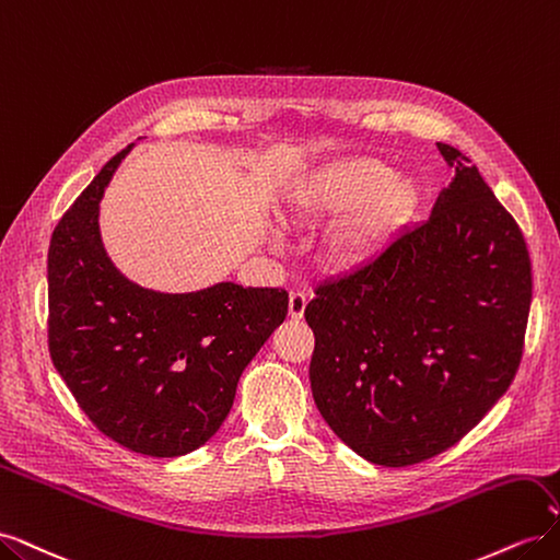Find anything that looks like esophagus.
<instances>
[{
  "label": "esophagus",
  "mask_w": 560,
  "mask_h": 560,
  "mask_svg": "<svg viewBox=\"0 0 560 560\" xmlns=\"http://www.w3.org/2000/svg\"><path fill=\"white\" fill-rule=\"evenodd\" d=\"M308 306V296L303 292H292L290 294V317L292 319H301L303 313H306Z\"/></svg>",
  "instance_id": "1"
}]
</instances>
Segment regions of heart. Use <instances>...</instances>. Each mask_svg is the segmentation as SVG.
I'll list each match as a JSON object with an SVG mask.
<instances>
[{"mask_svg":"<svg viewBox=\"0 0 560 560\" xmlns=\"http://www.w3.org/2000/svg\"><path fill=\"white\" fill-rule=\"evenodd\" d=\"M420 189L413 179L397 177L378 159L358 156L329 163L301 177L284 196V214L299 226L353 212L331 233L329 257L341 268H358L385 247L397 229L413 217Z\"/></svg>","mask_w":560,"mask_h":560,"instance_id":"b5f03b06","label":"heart"}]
</instances>
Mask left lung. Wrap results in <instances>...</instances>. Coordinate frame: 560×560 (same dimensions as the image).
I'll return each mask as SVG.
<instances>
[{
	"label": "left lung",
	"mask_w": 560,
	"mask_h": 560,
	"mask_svg": "<svg viewBox=\"0 0 560 560\" xmlns=\"http://www.w3.org/2000/svg\"><path fill=\"white\" fill-rule=\"evenodd\" d=\"M455 177L425 224L315 287L313 399L364 460L406 467L444 453L512 385L533 273L523 233L477 165L436 144Z\"/></svg>",
	"instance_id": "1"
}]
</instances>
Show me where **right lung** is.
Segmentation results:
<instances>
[{"label": "right lung", "instance_id": "add662e5", "mask_svg": "<svg viewBox=\"0 0 560 560\" xmlns=\"http://www.w3.org/2000/svg\"><path fill=\"white\" fill-rule=\"evenodd\" d=\"M126 147L62 214L48 247V352L79 409L151 457L196 451L226 420L243 369L287 317L276 287L159 294L126 280L97 210Z\"/></svg>", "mask_w": 560, "mask_h": 560}]
</instances>
